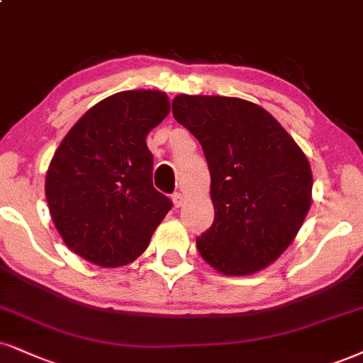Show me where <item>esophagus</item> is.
Instances as JSON below:
<instances>
[{
	"instance_id": "1",
	"label": "esophagus",
	"mask_w": 363,
	"mask_h": 363,
	"mask_svg": "<svg viewBox=\"0 0 363 363\" xmlns=\"http://www.w3.org/2000/svg\"><path fill=\"white\" fill-rule=\"evenodd\" d=\"M172 200H173L174 208H180L182 205H183V195L182 194H173L172 195Z\"/></svg>"
}]
</instances>
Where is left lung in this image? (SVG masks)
Here are the masks:
<instances>
[{"instance_id": "left-lung-1", "label": "left lung", "mask_w": 363, "mask_h": 363, "mask_svg": "<svg viewBox=\"0 0 363 363\" xmlns=\"http://www.w3.org/2000/svg\"><path fill=\"white\" fill-rule=\"evenodd\" d=\"M173 118L200 141L212 178L216 217L196 239L200 256L225 276L266 269L311 207L306 155L266 109L239 97L180 94Z\"/></svg>"}]
</instances>
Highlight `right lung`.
Masks as SVG:
<instances>
[{
  "label": "right lung",
  "mask_w": 363,
  "mask_h": 363,
  "mask_svg": "<svg viewBox=\"0 0 363 363\" xmlns=\"http://www.w3.org/2000/svg\"><path fill=\"white\" fill-rule=\"evenodd\" d=\"M161 91H124L92 106L57 147L45 196L67 247L101 267L136 261L172 208L153 186L146 136L167 118Z\"/></svg>",
  "instance_id": "1"
}]
</instances>
